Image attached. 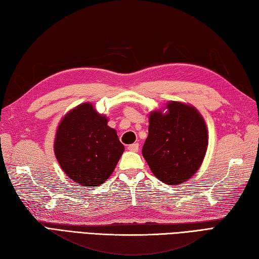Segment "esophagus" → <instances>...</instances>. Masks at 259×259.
I'll list each match as a JSON object with an SVG mask.
<instances>
[{"label": "esophagus", "instance_id": "obj_1", "mask_svg": "<svg viewBox=\"0 0 259 259\" xmlns=\"http://www.w3.org/2000/svg\"><path fill=\"white\" fill-rule=\"evenodd\" d=\"M130 151H133V152H138L139 151V143H133V144H130L128 147H127Z\"/></svg>", "mask_w": 259, "mask_h": 259}]
</instances>
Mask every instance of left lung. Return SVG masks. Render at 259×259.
I'll return each instance as SVG.
<instances>
[{
  "label": "left lung",
  "mask_w": 259,
  "mask_h": 259,
  "mask_svg": "<svg viewBox=\"0 0 259 259\" xmlns=\"http://www.w3.org/2000/svg\"><path fill=\"white\" fill-rule=\"evenodd\" d=\"M168 112L153 111L142 155L157 179L181 184L199 169L208 146L207 127L193 107L169 102Z\"/></svg>",
  "instance_id": "obj_1"
}]
</instances>
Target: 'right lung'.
<instances>
[{
  "mask_svg": "<svg viewBox=\"0 0 259 259\" xmlns=\"http://www.w3.org/2000/svg\"><path fill=\"white\" fill-rule=\"evenodd\" d=\"M54 152L70 180L85 187L107 181L124 152L116 131L91 103L68 112L58 127Z\"/></svg>",
  "mask_w": 259,
  "mask_h": 259,
  "instance_id": "obj_1",
  "label": "right lung"
}]
</instances>
